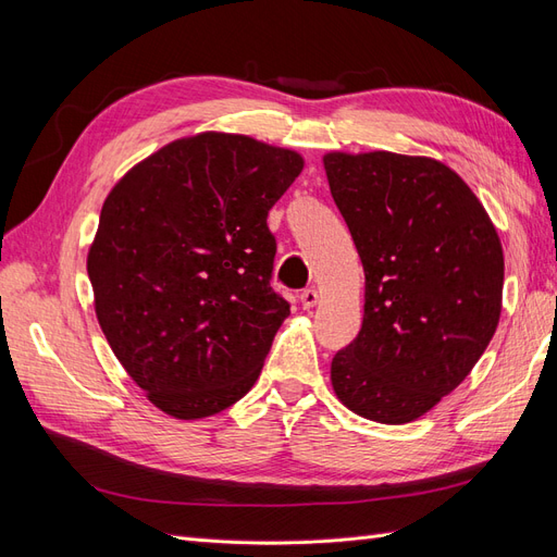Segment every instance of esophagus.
Returning a JSON list of instances; mask_svg holds the SVG:
<instances>
[{
    "instance_id": "esophagus-1",
    "label": "esophagus",
    "mask_w": 557,
    "mask_h": 557,
    "mask_svg": "<svg viewBox=\"0 0 557 557\" xmlns=\"http://www.w3.org/2000/svg\"><path fill=\"white\" fill-rule=\"evenodd\" d=\"M299 305L301 309H313L318 305V293L313 288H307L299 293Z\"/></svg>"
}]
</instances>
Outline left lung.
<instances>
[{
    "label": "left lung",
    "mask_w": 557,
    "mask_h": 557,
    "mask_svg": "<svg viewBox=\"0 0 557 557\" xmlns=\"http://www.w3.org/2000/svg\"><path fill=\"white\" fill-rule=\"evenodd\" d=\"M323 162L364 269L362 330L332 358V387L352 413L411 423L465 381L493 339L499 237L442 162L387 150Z\"/></svg>",
    "instance_id": "left-lung-1"
}]
</instances>
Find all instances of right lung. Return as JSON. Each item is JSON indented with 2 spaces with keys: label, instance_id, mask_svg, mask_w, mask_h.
Instances as JSON below:
<instances>
[{
  "label": "right lung",
  "instance_id": "right-lung-1",
  "mask_svg": "<svg viewBox=\"0 0 557 557\" xmlns=\"http://www.w3.org/2000/svg\"><path fill=\"white\" fill-rule=\"evenodd\" d=\"M295 150L205 132L160 148L109 193L88 276L115 358L181 420L239 401L290 305L274 293L267 213L299 176Z\"/></svg>",
  "mask_w": 557,
  "mask_h": 557
}]
</instances>
